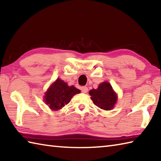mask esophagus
<instances>
[{
	"label": "esophagus",
	"mask_w": 161,
	"mask_h": 161,
	"mask_svg": "<svg viewBox=\"0 0 161 161\" xmlns=\"http://www.w3.org/2000/svg\"><path fill=\"white\" fill-rule=\"evenodd\" d=\"M81 91H82V92H83V93H87V91H88V89H87V87L84 86V87H81Z\"/></svg>",
	"instance_id": "1"
}]
</instances>
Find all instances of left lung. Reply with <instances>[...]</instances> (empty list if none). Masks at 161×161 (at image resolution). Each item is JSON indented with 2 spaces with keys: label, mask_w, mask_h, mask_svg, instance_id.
Masks as SVG:
<instances>
[{
  "label": "left lung",
  "mask_w": 161,
  "mask_h": 161,
  "mask_svg": "<svg viewBox=\"0 0 161 161\" xmlns=\"http://www.w3.org/2000/svg\"><path fill=\"white\" fill-rule=\"evenodd\" d=\"M89 94L94 104L106 111L111 110L118 99L117 95L107 81L99 84L97 89L90 90Z\"/></svg>",
  "instance_id": "1"
}]
</instances>
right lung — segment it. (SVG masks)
I'll list each match as a JSON object with an SVG mask.
<instances>
[{"label":"right lung","mask_w":161,"mask_h":161,"mask_svg":"<svg viewBox=\"0 0 161 161\" xmlns=\"http://www.w3.org/2000/svg\"><path fill=\"white\" fill-rule=\"evenodd\" d=\"M80 92L76 87L69 86L65 82L57 78L45 92L44 101L50 109L57 111L69 104L73 96Z\"/></svg>","instance_id":"1"}]
</instances>
